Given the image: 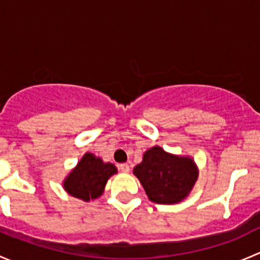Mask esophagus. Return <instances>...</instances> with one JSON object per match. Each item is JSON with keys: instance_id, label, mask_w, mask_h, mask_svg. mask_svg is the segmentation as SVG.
Masks as SVG:
<instances>
[{"instance_id": "esophagus-1", "label": "esophagus", "mask_w": 260, "mask_h": 260, "mask_svg": "<svg viewBox=\"0 0 260 260\" xmlns=\"http://www.w3.org/2000/svg\"><path fill=\"white\" fill-rule=\"evenodd\" d=\"M119 170L122 172H125V174H127V172H129L131 167H129V165H128V164H120L119 165Z\"/></svg>"}]
</instances>
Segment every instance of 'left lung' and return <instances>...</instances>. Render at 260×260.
I'll list each match as a JSON object with an SVG mask.
<instances>
[{"instance_id":"obj_1","label":"left lung","mask_w":260,"mask_h":260,"mask_svg":"<svg viewBox=\"0 0 260 260\" xmlns=\"http://www.w3.org/2000/svg\"><path fill=\"white\" fill-rule=\"evenodd\" d=\"M151 201L164 205L179 204L192 191L199 177L192 157L170 153L154 146L143 153L142 162L133 169Z\"/></svg>"}]
</instances>
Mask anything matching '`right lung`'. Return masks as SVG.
Segmentation results:
<instances>
[{"instance_id": "obj_1", "label": "right lung", "mask_w": 260, "mask_h": 260, "mask_svg": "<svg viewBox=\"0 0 260 260\" xmlns=\"http://www.w3.org/2000/svg\"><path fill=\"white\" fill-rule=\"evenodd\" d=\"M117 172L113 164L86 152L62 181V187L73 198L88 203L103 195L107 182Z\"/></svg>"}]
</instances>
